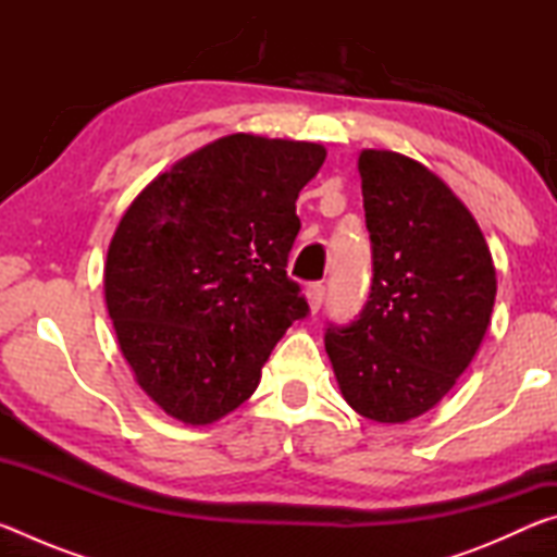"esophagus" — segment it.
I'll return each mask as SVG.
<instances>
[{
    "label": "esophagus",
    "instance_id": "1",
    "mask_svg": "<svg viewBox=\"0 0 557 557\" xmlns=\"http://www.w3.org/2000/svg\"><path fill=\"white\" fill-rule=\"evenodd\" d=\"M324 295H326V287L322 282H312V285L307 287V299H309V309H312V314H317L319 309H322Z\"/></svg>",
    "mask_w": 557,
    "mask_h": 557
}]
</instances>
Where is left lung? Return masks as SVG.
I'll return each instance as SVG.
<instances>
[{
  "label": "left lung",
  "mask_w": 557,
  "mask_h": 557,
  "mask_svg": "<svg viewBox=\"0 0 557 557\" xmlns=\"http://www.w3.org/2000/svg\"><path fill=\"white\" fill-rule=\"evenodd\" d=\"M373 280L354 322L324 334L338 388L375 422L428 412L465 373L496 297L492 252L447 184L398 152L363 149Z\"/></svg>",
  "instance_id": "1"
}]
</instances>
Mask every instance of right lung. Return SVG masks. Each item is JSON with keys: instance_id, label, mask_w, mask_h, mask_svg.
<instances>
[{"instance_id": "add662e5", "label": "right lung", "mask_w": 557, "mask_h": 557, "mask_svg": "<svg viewBox=\"0 0 557 557\" xmlns=\"http://www.w3.org/2000/svg\"><path fill=\"white\" fill-rule=\"evenodd\" d=\"M314 143L231 135L157 176L112 235L106 301L137 383L186 425L238 408L292 322L297 196L324 164Z\"/></svg>"}]
</instances>
